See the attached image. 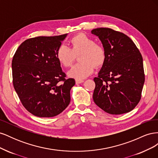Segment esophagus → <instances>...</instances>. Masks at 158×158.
Instances as JSON below:
<instances>
[{"label": "esophagus", "mask_w": 158, "mask_h": 158, "mask_svg": "<svg viewBox=\"0 0 158 158\" xmlns=\"http://www.w3.org/2000/svg\"><path fill=\"white\" fill-rule=\"evenodd\" d=\"M84 80L82 79H76V84H80V83H82L84 82Z\"/></svg>", "instance_id": "obj_1"}]
</instances>
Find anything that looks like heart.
Instances as JSON below:
<instances>
[{
	"instance_id": "heart-1",
	"label": "heart",
	"mask_w": 158,
	"mask_h": 158,
	"mask_svg": "<svg viewBox=\"0 0 158 158\" xmlns=\"http://www.w3.org/2000/svg\"><path fill=\"white\" fill-rule=\"evenodd\" d=\"M70 47L62 45L56 51V59L64 66L73 63L76 55L80 63L74 64L69 71V75L77 79L84 78L92 73L95 66H102L106 58V51L102 44L95 43L94 38L79 34L69 41Z\"/></svg>"
}]
</instances>
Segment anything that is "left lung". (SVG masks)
Returning <instances> with one entry per match:
<instances>
[{
  "label": "left lung",
  "instance_id": "left-lung-1",
  "mask_svg": "<svg viewBox=\"0 0 158 158\" xmlns=\"http://www.w3.org/2000/svg\"><path fill=\"white\" fill-rule=\"evenodd\" d=\"M92 33L106 51V60L94 79V101L109 114L130 112L140 102L145 81L140 51L130 37L111 28H96Z\"/></svg>",
  "mask_w": 158,
  "mask_h": 158
}]
</instances>
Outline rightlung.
I'll list each match as a JSON object with an SVG mask.
<instances>
[{"instance_id":"obj_1","label":"right lung","mask_w":158,"mask_h":158,"mask_svg":"<svg viewBox=\"0 0 158 158\" xmlns=\"http://www.w3.org/2000/svg\"><path fill=\"white\" fill-rule=\"evenodd\" d=\"M66 35L26 40L13 56L14 88L23 106L35 116L55 117L70 103L75 80L66 78L56 56Z\"/></svg>"}]
</instances>
